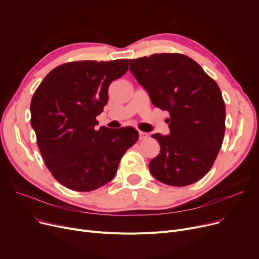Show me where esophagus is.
I'll return each mask as SVG.
<instances>
[{
	"label": "esophagus",
	"mask_w": 259,
	"mask_h": 259,
	"mask_svg": "<svg viewBox=\"0 0 259 259\" xmlns=\"http://www.w3.org/2000/svg\"><path fill=\"white\" fill-rule=\"evenodd\" d=\"M149 138V134L148 133H146V132H140V138H139V140L140 141H145V140H147Z\"/></svg>",
	"instance_id": "1"
}]
</instances>
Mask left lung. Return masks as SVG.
Listing matches in <instances>:
<instances>
[{"instance_id":"obj_1","label":"left lung","mask_w":259,"mask_h":259,"mask_svg":"<svg viewBox=\"0 0 259 259\" xmlns=\"http://www.w3.org/2000/svg\"><path fill=\"white\" fill-rule=\"evenodd\" d=\"M130 71L152 104L170 114V133L152 134L160 151L149 162L151 174L176 187L199 181L212 168L224 141L226 106L219 85L180 53L130 60Z\"/></svg>"}]
</instances>
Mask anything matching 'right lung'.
<instances>
[{"mask_svg": "<svg viewBox=\"0 0 259 259\" xmlns=\"http://www.w3.org/2000/svg\"><path fill=\"white\" fill-rule=\"evenodd\" d=\"M128 67V60L67 63L51 70L35 90L31 126L45 165L63 186L88 192L106 185L139 140L132 127L95 129L109 86Z\"/></svg>", "mask_w": 259, "mask_h": 259, "instance_id": "add662e5", "label": "right lung"}]
</instances>
